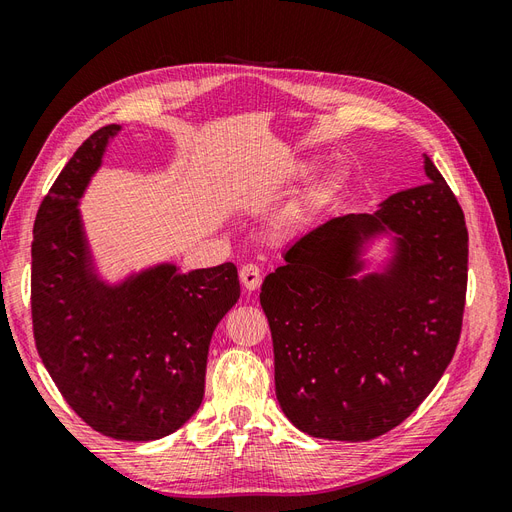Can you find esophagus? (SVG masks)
<instances>
[{
	"mask_svg": "<svg viewBox=\"0 0 512 512\" xmlns=\"http://www.w3.org/2000/svg\"><path fill=\"white\" fill-rule=\"evenodd\" d=\"M239 277H241V284L247 292H254L262 282V273L256 265H243L239 271Z\"/></svg>",
	"mask_w": 512,
	"mask_h": 512,
	"instance_id": "34e87169",
	"label": "esophagus"
}]
</instances>
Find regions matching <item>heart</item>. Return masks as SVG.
I'll return each mask as SVG.
<instances>
[{
  "label": "heart",
  "mask_w": 512,
  "mask_h": 512,
  "mask_svg": "<svg viewBox=\"0 0 512 512\" xmlns=\"http://www.w3.org/2000/svg\"><path fill=\"white\" fill-rule=\"evenodd\" d=\"M307 168H309V164H301L297 170H294V175H303ZM342 181H344V173L339 168H331V170H327V173L316 177L305 188L303 196L299 198V203L286 213V218L280 222V230L292 232V230L305 226L309 220H314L316 215L329 205V200L335 196Z\"/></svg>",
  "instance_id": "obj_1"
}]
</instances>
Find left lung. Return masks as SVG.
<instances>
[{"mask_svg": "<svg viewBox=\"0 0 512 512\" xmlns=\"http://www.w3.org/2000/svg\"><path fill=\"white\" fill-rule=\"evenodd\" d=\"M423 158L425 185L309 230L262 282L275 395L307 436H382L423 404L453 359L468 228L440 170ZM380 238L390 243L374 266L366 252Z\"/></svg>", "mask_w": 512, "mask_h": 512, "instance_id": "obj_1", "label": "left lung"}]
</instances>
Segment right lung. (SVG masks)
Here are the masks:
<instances>
[{
	"mask_svg": "<svg viewBox=\"0 0 512 512\" xmlns=\"http://www.w3.org/2000/svg\"><path fill=\"white\" fill-rule=\"evenodd\" d=\"M119 132L111 123L91 134L38 209L34 339L59 393L89 427L149 442L203 404L211 335L241 290L232 262L194 271L158 262L117 282L100 275L79 205Z\"/></svg>",
	"mask_w": 512,
	"mask_h": 512,
	"instance_id": "right-lung-1",
	"label": "right lung"
}]
</instances>
